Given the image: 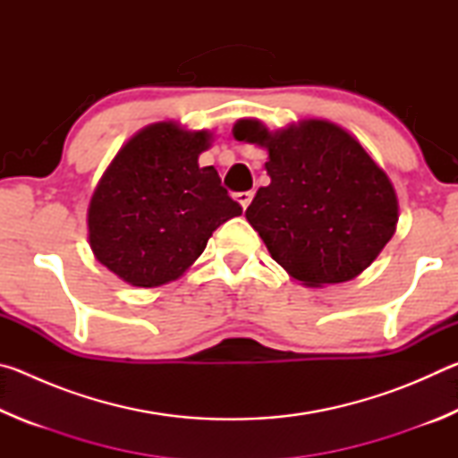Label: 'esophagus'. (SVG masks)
<instances>
[{"instance_id": "34e87169", "label": "esophagus", "mask_w": 458, "mask_h": 458, "mask_svg": "<svg viewBox=\"0 0 458 458\" xmlns=\"http://www.w3.org/2000/svg\"><path fill=\"white\" fill-rule=\"evenodd\" d=\"M234 198H236V201H238V204H240V206H242V208H244V210H246V208H248V206H250V201H252V198H254V191H252V190H250V191H238Z\"/></svg>"}]
</instances>
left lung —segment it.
I'll return each mask as SVG.
<instances>
[{"label": "left lung", "mask_w": 458, "mask_h": 458, "mask_svg": "<svg viewBox=\"0 0 458 458\" xmlns=\"http://www.w3.org/2000/svg\"><path fill=\"white\" fill-rule=\"evenodd\" d=\"M232 133L267 147L270 183L246 220L293 278L307 286L352 281L390 242L396 191L347 131L307 119L270 133L260 121L240 119Z\"/></svg>", "instance_id": "obj_1"}]
</instances>
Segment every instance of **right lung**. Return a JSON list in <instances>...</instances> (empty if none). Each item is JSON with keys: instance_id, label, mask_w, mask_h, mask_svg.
<instances>
[{"instance_id": "right-lung-1", "label": "right lung", "mask_w": 458, "mask_h": 458, "mask_svg": "<svg viewBox=\"0 0 458 458\" xmlns=\"http://www.w3.org/2000/svg\"><path fill=\"white\" fill-rule=\"evenodd\" d=\"M210 139L165 121L121 147L89 206L100 265L133 286L165 284L193 265L220 224L242 214L218 172L198 164Z\"/></svg>"}]
</instances>
